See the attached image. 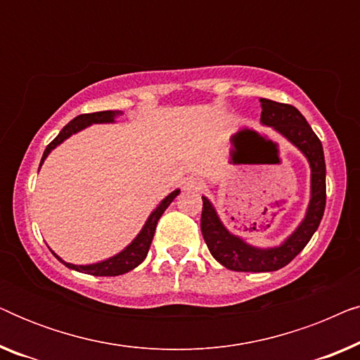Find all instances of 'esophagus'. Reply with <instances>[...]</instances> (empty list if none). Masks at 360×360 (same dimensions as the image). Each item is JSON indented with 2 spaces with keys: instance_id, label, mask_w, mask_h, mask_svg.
I'll list each match as a JSON object with an SVG mask.
<instances>
[{
  "instance_id": "obj_1",
  "label": "esophagus",
  "mask_w": 360,
  "mask_h": 360,
  "mask_svg": "<svg viewBox=\"0 0 360 360\" xmlns=\"http://www.w3.org/2000/svg\"><path fill=\"white\" fill-rule=\"evenodd\" d=\"M181 185H184L185 190H193V191H198L203 188V180L196 179V176H190V179H185L181 181Z\"/></svg>"
}]
</instances>
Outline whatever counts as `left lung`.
<instances>
[{
	"label": "left lung",
	"instance_id": "1",
	"mask_svg": "<svg viewBox=\"0 0 360 360\" xmlns=\"http://www.w3.org/2000/svg\"><path fill=\"white\" fill-rule=\"evenodd\" d=\"M262 115L260 121L297 146L311 167V200L302 224L277 248L259 249L231 234L221 223L213 205L203 196L201 211V233L210 252L226 269L236 272H274L292 262L309 243L318 229L326 206V164L321 141L297 108L285 103L260 98Z\"/></svg>",
	"mask_w": 360,
	"mask_h": 360
}]
</instances>
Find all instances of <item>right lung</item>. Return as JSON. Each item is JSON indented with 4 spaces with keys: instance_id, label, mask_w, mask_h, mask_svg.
<instances>
[{
    "instance_id": "1",
    "label": "right lung",
    "mask_w": 360,
    "mask_h": 360,
    "mask_svg": "<svg viewBox=\"0 0 360 360\" xmlns=\"http://www.w3.org/2000/svg\"><path fill=\"white\" fill-rule=\"evenodd\" d=\"M117 115H122V112L121 111H98V112H88V115L77 116L75 120H72L70 122H68V124L63 127L60 132H58V136L56 137V139H53L51 144L46 147V150H44V155H42V160H41V165H42V162L46 160V157L51 154V150L56 149L58 144H62L67 137H70L72 134H75V132H78V131L85 129L86 126L98 124V122H115V117ZM179 193H180V190H175V191H172L169 196H165V198L160 201V205L157 206L154 211H152L149 219L146 221L144 228L141 229L139 234H137V238L132 240V243L127 245L124 250H121L120 254H116L115 257H110V259L103 260V262H98V264L75 265V264H68V262H65V260H62L57 254H53V255H56V257L60 260L63 265H67L68 269H73V270H77V272H82V274L96 275V277H116V275H122V274L129 272V270L136 269L137 265H139L142 260L147 257V252H149L152 239H154L157 221L160 219V216L164 214V211L169 208V205L175 200V196Z\"/></svg>"
}]
</instances>
